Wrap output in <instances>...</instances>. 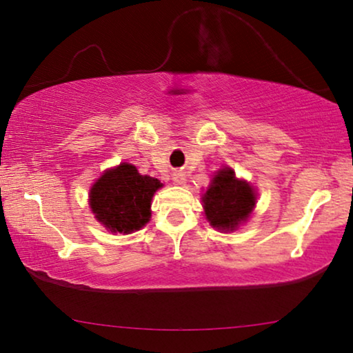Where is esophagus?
Segmentation results:
<instances>
[{"mask_svg":"<svg viewBox=\"0 0 353 353\" xmlns=\"http://www.w3.org/2000/svg\"><path fill=\"white\" fill-rule=\"evenodd\" d=\"M172 181H174L177 185H182V183H185V176H183L182 172H174V174H172Z\"/></svg>","mask_w":353,"mask_h":353,"instance_id":"obj_1","label":"esophagus"}]
</instances>
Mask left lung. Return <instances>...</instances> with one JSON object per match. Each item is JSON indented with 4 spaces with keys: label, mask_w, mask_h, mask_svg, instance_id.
Returning <instances> with one entry per match:
<instances>
[{
    "label": "left lung",
    "mask_w": 353,
    "mask_h": 353,
    "mask_svg": "<svg viewBox=\"0 0 353 353\" xmlns=\"http://www.w3.org/2000/svg\"><path fill=\"white\" fill-rule=\"evenodd\" d=\"M204 214L214 228L234 230L249 217L255 206V192L249 183L236 179L230 168L220 170L203 196Z\"/></svg>",
    "instance_id": "left-lung-1"
}]
</instances>
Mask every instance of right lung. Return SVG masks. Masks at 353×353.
Here are the masks:
<instances>
[{
	"label": "right lung",
	"mask_w": 353,
	"mask_h": 353,
	"mask_svg": "<svg viewBox=\"0 0 353 353\" xmlns=\"http://www.w3.org/2000/svg\"><path fill=\"white\" fill-rule=\"evenodd\" d=\"M161 187L159 179L139 174L133 165L109 170L90 190V208L98 222L114 233H131L150 219V201Z\"/></svg>",
	"instance_id": "obj_1"
}]
</instances>
